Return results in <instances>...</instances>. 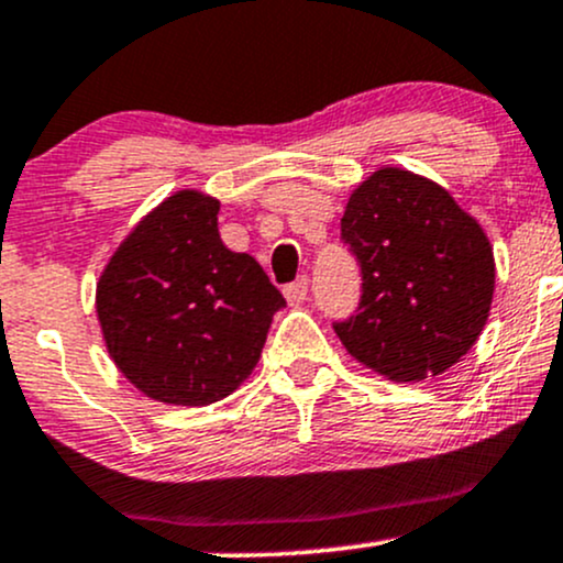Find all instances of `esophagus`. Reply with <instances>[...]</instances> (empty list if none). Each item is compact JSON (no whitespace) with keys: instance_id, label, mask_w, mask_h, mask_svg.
<instances>
[{"instance_id":"obj_1","label":"esophagus","mask_w":563,"mask_h":563,"mask_svg":"<svg viewBox=\"0 0 563 563\" xmlns=\"http://www.w3.org/2000/svg\"><path fill=\"white\" fill-rule=\"evenodd\" d=\"M284 298H287L289 306L303 303V300L308 298V279H306V276H303V279L287 284V287H284Z\"/></svg>"}]
</instances>
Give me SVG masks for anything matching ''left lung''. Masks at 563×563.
<instances>
[{"label":"left lung","instance_id":"obj_1","mask_svg":"<svg viewBox=\"0 0 563 563\" xmlns=\"http://www.w3.org/2000/svg\"><path fill=\"white\" fill-rule=\"evenodd\" d=\"M341 239L362 268L360 311L335 332L378 376L416 384L456 365L486 328L494 252L445 187L384 166L352 190Z\"/></svg>","mask_w":563,"mask_h":563}]
</instances>
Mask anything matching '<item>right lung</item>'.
<instances>
[{
  "mask_svg": "<svg viewBox=\"0 0 563 563\" xmlns=\"http://www.w3.org/2000/svg\"><path fill=\"white\" fill-rule=\"evenodd\" d=\"M220 201L177 190L136 222L96 282L112 362L150 400L203 408L257 367L279 289L252 255L231 252Z\"/></svg>",
  "mask_w": 563,
  "mask_h": 563,
  "instance_id": "right-lung-1",
  "label": "right lung"
}]
</instances>
